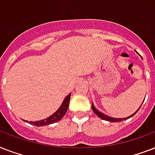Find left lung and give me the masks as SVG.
I'll use <instances>...</instances> for the list:
<instances>
[{"label":"left lung","mask_w":155,"mask_h":155,"mask_svg":"<svg viewBox=\"0 0 155 155\" xmlns=\"http://www.w3.org/2000/svg\"><path fill=\"white\" fill-rule=\"evenodd\" d=\"M145 101V100H144ZM143 103V102H142ZM142 104H141V106H142ZM141 106L139 107V108L137 109L136 112H134V113H133L132 115L129 116V117H124V118H115V117H109V116H107L105 115V114H104L103 113H101V112H100L98 109H97V108H95L94 107V104H93V103H92V110H93V112H94L96 114H97L99 117H101V119H103V120H107V121H110V122H118V121H121V120H127V119H129V118H130L131 117H133V116H134L136 113H137V112L140 109V108H141Z\"/></svg>","instance_id":"left-lung-1"}]
</instances>
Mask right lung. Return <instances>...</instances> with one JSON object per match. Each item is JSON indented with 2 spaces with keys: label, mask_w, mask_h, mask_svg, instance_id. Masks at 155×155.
I'll use <instances>...</instances> for the list:
<instances>
[{
  "label": "right lung",
  "mask_w": 155,
  "mask_h": 155,
  "mask_svg": "<svg viewBox=\"0 0 155 155\" xmlns=\"http://www.w3.org/2000/svg\"><path fill=\"white\" fill-rule=\"evenodd\" d=\"M71 98V93L67 96L65 97V99L63 100V103L60 105V107L57 109L55 113H54L51 116H50L46 119H43V120H37V121H29V120H23L25 122H28L31 124V125H34L35 126H43V125H51V124H53L54 122H57L58 120H60L62 118L64 117V115L67 113V111L68 109V106H69V101H70Z\"/></svg>",
  "instance_id": "obj_1"
}]
</instances>
